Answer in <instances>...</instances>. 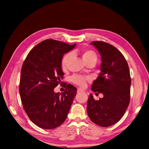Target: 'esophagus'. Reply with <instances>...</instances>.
Returning a JSON list of instances; mask_svg holds the SVG:
<instances>
[{
	"label": "esophagus",
	"instance_id": "1",
	"mask_svg": "<svg viewBox=\"0 0 149 149\" xmlns=\"http://www.w3.org/2000/svg\"><path fill=\"white\" fill-rule=\"evenodd\" d=\"M83 91H84L83 89H82V88H77V92L81 93V92H83Z\"/></svg>",
	"mask_w": 149,
	"mask_h": 149
}]
</instances>
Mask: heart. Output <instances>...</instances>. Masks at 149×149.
<instances>
[{"label":"heart","instance_id":"heart-1","mask_svg":"<svg viewBox=\"0 0 149 149\" xmlns=\"http://www.w3.org/2000/svg\"><path fill=\"white\" fill-rule=\"evenodd\" d=\"M82 58L85 63L90 61H97V57L95 52L91 50H83L81 51ZM72 57V53L68 52L63 57L61 60V67L63 69H65L68 65V63ZM90 79L89 77H84L79 75H74L71 77L72 83L79 85L80 86H84L86 82Z\"/></svg>","mask_w":149,"mask_h":149}]
</instances>
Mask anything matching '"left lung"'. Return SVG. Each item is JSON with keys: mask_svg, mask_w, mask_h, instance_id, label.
I'll return each mask as SVG.
<instances>
[{"mask_svg": "<svg viewBox=\"0 0 149 149\" xmlns=\"http://www.w3.org/2000/svg\"><path fill=\"white\" fill-rule=\"evenodd\" d=\"M91 45L99 50L102 59L101 72L93 81L91 90L102 93L104 97L95 100L90 93L87 113L94 123L109 127L122 118L130 102V71L124 56L116 47L101 41Z\"/></svg>", "mask_w": 149, "mask_h": 149, "instance_id": "left-lung-1", "label": "left lung"}]
</instances>
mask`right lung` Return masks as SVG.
I'll list each match as a JSON object with an SVG mask.
<instances>
[{
  "label": "right lung",
  "instance_id": "obj_1",
  "mask_svg": "<svg viewBox=\"0 0 149 149\" xmlns=\"http://www.w3.org/2000/svg\"><path fill=\"white\" fill-rule=\"evenodd\" d=\"M75 45L45 40L31 50L22 66L19 92L23 107L29 119L40 128L58 127L67 117L77 88L66 84L62 93H55L54 89L64 75L63 55Z\"/></svg>",
  "mask_w": 149,
  "mask_h": 149
}]
</instances>
